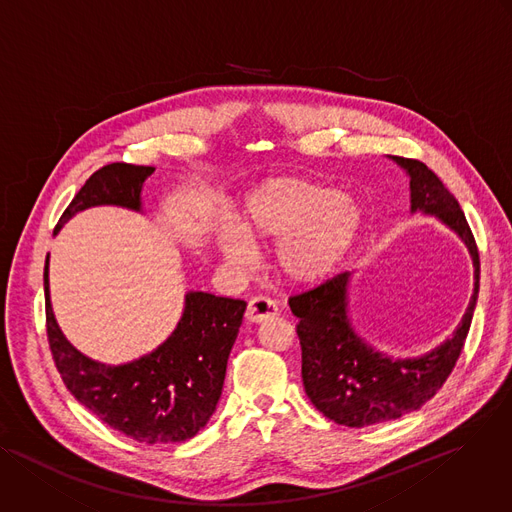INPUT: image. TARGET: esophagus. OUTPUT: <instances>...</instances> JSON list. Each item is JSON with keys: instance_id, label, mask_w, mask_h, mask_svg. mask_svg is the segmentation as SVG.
Wrapping results in <instances>:
<instances>
[{"instance_id": "34e87169", "label": "esophagus", "mask_w": 512, "mask_h": 512, "mask_svg": "<svg viewBox=\"0 0 512 512\" xmlns=\"http://www.w3.org/2000/svg\"><path fill=\"white\" fill-rule=\"evenodd\" d=\"M276 315H278V304L272 298L254 296L248 302L246 321H250V323H262V321H268V319H272Z\"/></svg>"}]
</instances>
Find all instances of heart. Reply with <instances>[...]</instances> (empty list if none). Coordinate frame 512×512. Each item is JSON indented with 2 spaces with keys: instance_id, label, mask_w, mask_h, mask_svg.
I'll use <instances>...</instances> for the list:
<instances>
[{
  "instance_id": "b5f03b06",
  "label": "heart",
  "mask_w": 512,
  "mask_h": 512,
  "mask_svg": "<svg viewBox=\"0 0 512 512\" xmlns=\"http://www.w3.org/2000/svg\"><path fill=\"white\" fill-rule=\"evenodd\" d=\"M363 224L359 203L331 187L296 177L262 183L248 199L236 228L218 232V248L232 266L252 260L250 242H276V266L298 284L327 278L347 256Z\"/></svg>"
}]
</instances>
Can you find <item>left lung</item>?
<instances>
[{
    "label": "left lung",
    "mask_w": 512,
    "mask_h": 512,
    "mask_svg": "<svg viewBox=\"0 0 512 512\" xmlns=\"http://www.w3.org/2000/svg\"><path fill=\"white\" fill-rule=\"evenodd\" d=\"M391 159L410 175L412 214L436 216L466 244L474 264V292L452 339L414 359L387 357L353 331L347 315L349 272L288 298L298 319L304 391L323 416L349 428L397 420L420 410L436 395L462 353L480 286L478 248L458 199L426 163Z\"/></svg>",
    "instance_id": "left-lung-1"
}]
</instances>
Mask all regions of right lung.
I'll use <instances>...</instances> for the list:
<instances>
[{
  "instance_id": "obj_1",
  "label": "right lung",
  "mask_w": 512,
  "mask_h": 512,
  "mask_svg": "<svg viewBox=\"0 0 512 512\" xmlns=\"http://www.w3.org/2000/svg\"><path fill=\"white\" fill-rule=\"evenodd\" d=\"M155 167L111 163L94 171L64 210L54 234L78 212L121 206L141 212V189ZM46 331L56 369L68 391L113 430L141 444L185 442L206 426L222 395L226 365L246 302L187 292L183 315L165 343L125 365H105L76 351L62 335L44 266Z\"/></svg>"
}]
</instances>
